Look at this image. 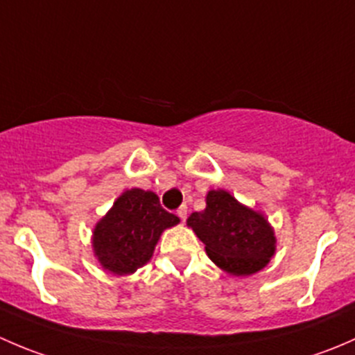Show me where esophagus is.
Returning a JSON list of instances; mask_svg holds the SVG:
<instances>
[{
  "label": "esophagus",
  "instance_id": "obj_1",
  "mask_svg": "<svg viewBox=\"0 0 355 355\" xmlns=\"http://www.w3.org/2000/svg\"><path fill=\"white\" fill-rule=\"evenodd\" d=\"M177 214H178V218H180L182 221H185V218H187V206H185V204H184V206L178 207Z\"/></svg>",
  "mask_w": 355,
  "mask_h": 355
}]
</instances>
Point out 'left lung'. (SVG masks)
Listing matches in <instances>:
<instances>
[{
	"mask_svg": "<svg viewBox=\"0 0 355 355\" xmlns=\"http://www.w3.org/2000/svg\"><path fill=\"white\" fill-rule=\"evenodd\" d=\"M187 225L206 245L207 256L223 271L245 277L263 270L275 254V234L263 214L237 202L227 191H209L206 209Z\"/></svg>",
	"mask_w": 355,
	"mask_h": 355,
	"instance_id": "obj_1",
	"label": "left lung"
}]
</instances>
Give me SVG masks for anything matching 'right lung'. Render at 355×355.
I'll list each match as a JSON object with an SVG mask.
<instances>
[{
  "label": "right lung",
  "mask_w": 355,
  "mask_h": 355,
  "mask_svg": "<svg viewBox=\"0 0 355 355\" xmlns=\"http://www.w3.org/2000/svg\"><path fill=\"white\" fill-rule=\"evenodd\" d=\"M178 221V216L161 207L155 192L132 189L123 192L96 225L94 252L111 273H134L151 259L161 232Z\"/></svg>",
  "instance_id": "add662e5"
}]
</instances>
